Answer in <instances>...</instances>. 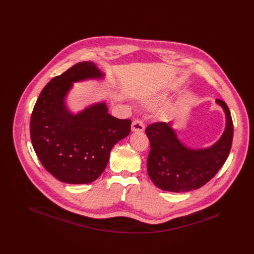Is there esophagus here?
Returning <instances> with one entry per match:
<instances>
[{
  "instance_id": "1",
  "label": "esophagus",
  "mask_w": 254,
  "mask_h": 254,
  "mask_svg": "<svg viewBox=\"0 0 254 254\" xmlns=\"http://www.w3.org/2000/svg\"><path fill=\"white\" fill-rule=\"evenodd\" d=\"M145 129V125L144 123L140 120H135L131 124V130L133 132H141L144 131Z\"/></svg>"
}]
</instances>
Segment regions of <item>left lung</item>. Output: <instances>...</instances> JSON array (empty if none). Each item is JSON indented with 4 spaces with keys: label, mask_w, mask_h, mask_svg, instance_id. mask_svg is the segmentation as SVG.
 Listing matches in <instances>:
<instances>
[{
    "label": "left lung",
    "mask_w": 254,
    "mask_h": 254,
    "mask_svg": "<svg viewBox=\"0 0 254 254\" xmlns=\"http://www.w3.org/2000/svg\"><path fill=\"white\" fill-rule=\"evenodd\" d=\"M216 104L224 109L226 127L216 143L204 148L183 144L171 123H154L145 128L150 142L147 173L159 189L186 192L203 187L217 173L230 154L233 124L230 109L222 100Z\"/></svg>",
    "instance_id": "1"
}]
</instances>
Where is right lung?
<instances>
[{
	"label": "right lung",
	"mask_w": 254,
	"mask_h": 254,
	"mask_svg": "<svg viewBox=\"0 0 254 254\" xmlns=\"http://www.w3.org/2000/svg\"><path fill=\"white\" fill-rule=\"evenodd\" d=\"M93 62H82L51 79L31 114L30 138L44 168L59 181L89 184L103 173L112 147L130 132L129 119L111 116L105 102L73 113L65 98L73 83L104 79Z\"/></svg>",
	"instance_id": "add662e5"
}]
</instances>
